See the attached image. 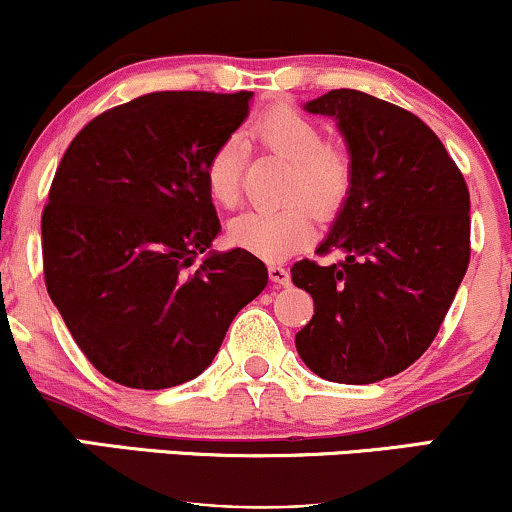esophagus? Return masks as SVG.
Instances as JSON below:
<instances>
[{
	"instance_id": "obj_1",
	"label": "esophagus",
	"mask_w": 512,
	"mask_h": 512,
	"mask_svg": "<svg viewBox=\"0 0 512 512\" xmlns=\"http://www.w3.org/2000/svg\"><path fill=\"white\" fill-rule=\"evenodd\" d=\"M269 279L279 286H289L291 272L284 267V264H269Z\"/></svg>"
}]
</instances>
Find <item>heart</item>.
Instances as JSON below:
<instances>
[{"instance_id":"obj_1","label":"heart","mask_w":512,"mask_h":512,"mask_svg":"<svg viewBox=\"0 0 512 512\" xmlns=\"http://www.w3.org/2000/svg\"><path fill=\"white\" fill-rule=\"evenodd\" d=\"M260 149L291 161L284 199L293 202L274 209H250L228 223V240L264 260H279L313 240L315 216H334L351 192L354 161L342 144L325 139L313 117L291 105H274L250 129ZM211 199L221 207H236L243 190V144L228 137L211 151L204 166Z\"/></svg>"}]
</instances>
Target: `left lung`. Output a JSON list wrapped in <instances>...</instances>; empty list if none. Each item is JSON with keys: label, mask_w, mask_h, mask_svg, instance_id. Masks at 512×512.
Wrapping results in <instances>:
<instances>
[{"label": "left lung", "mask_w": 512, "mask_h": 512, "mask_svg": "<svg viewBox=\"0 0 512 512\" xmlns=\"http://www.w3.org/2000/svg\"><path fill=\"white\" fill-rule=\"evenodd\" d=\"M332 115L354 161L342 214L291 279L315 301L296 334L320 378L368 385L409 368L431 346L469 264V190L431 127L409 110L351 88L305 105Z\"/></svg>", "instance_id": "obj_1"}]
</instances>
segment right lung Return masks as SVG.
Masks as SVG:
<instances>
[{"instance_id": "add662e5", "label": "right lung", "mask_w": 512, "mask_h": 512, "mask_svg": "<svg viewBox=\"0 0 512 512\" xmlns=\"http://www.w3.org/2000/svg\"><path fill=\"white\" fill-rule=\"evenodd\" d=\"M250 91H156L93 117L64 151L43 209V274L98 373L137 390L197 378L267 286L248 250L197 257L219 233L204 182Z\"/></svg>"}]
</instances>
